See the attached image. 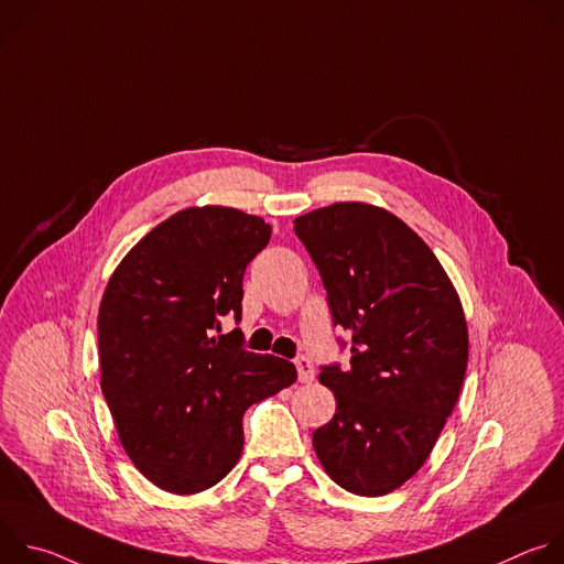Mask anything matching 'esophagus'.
I'll use <instances>...</instances> for the list:
<instances>
[{"instance_id": "esophagus-1", "label": "esophagus", "mask_w": 564, "mask_h": 564, "mask_svg": "<svg viewBox=\"0 0 564 564\" xmlns=\"http://www.w3.org/2000/svg\"><path fill=\"white\" fill-rule=\"evenodd\" d=\"M296 372H299V381L301 383H310L314 379V366L307 357H299L296 359Z\"/></svg>"}]
</instances>
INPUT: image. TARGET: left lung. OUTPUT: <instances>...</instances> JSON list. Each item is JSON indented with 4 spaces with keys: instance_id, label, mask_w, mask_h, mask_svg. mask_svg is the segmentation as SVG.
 <instances>
[{
    "instance_id": "1",
    "label": "left lung",
    "mask_w": 564,
    "mask_h": 564,
    "mask_svg": "<svg viewBox=\"0 0 564 564\" xmlns=\"http://www.w3.org/2000/svg\"><path fill=\"white\" fill-rule=\"evenodd\" d=\"M294 231L328 292L350 368L324 366L335 417L312 433L316 457L355 496H386L431 455L453 413L468 361L459 296L424 240L394 214L335 203Z\"/></svg>"
}]
</instances>
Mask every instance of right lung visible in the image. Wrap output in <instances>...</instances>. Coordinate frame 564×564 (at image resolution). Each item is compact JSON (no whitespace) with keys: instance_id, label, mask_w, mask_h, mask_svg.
<instances>
[{"instance_id":"right-lung-1","label":"right lung","mask_w":564,"mask_h":564,"mask_svg":"<svg viewBox=\"0 0 564 564\" xmlns=\"http://www.w3.org/2000/svg\"><path fill=\"white\" fill-rule=\"evenodd\" d=\"M272 227L234 207L183 209L111 274L98 314L100 386L118 437L158 489L192 496L243 453L246 411L296 381L294 364L243 348V274Z\"/></svg>"}]
</instances>
